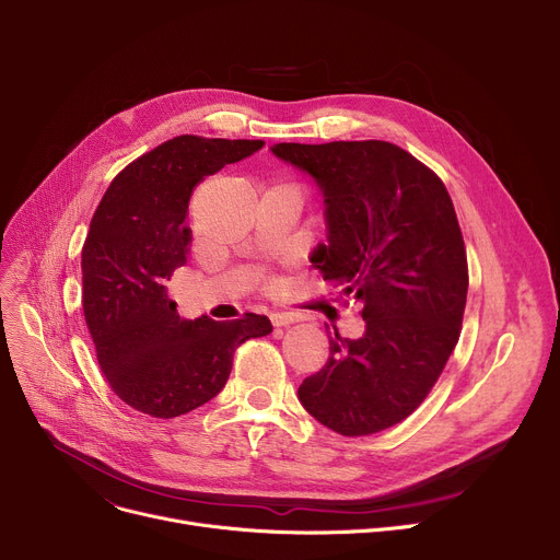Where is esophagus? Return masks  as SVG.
Instances as JSON below:
<instances>
[{"label":"esophagus","mask_w":560,"mask_h":560,"mask_svg":"<svg viewBox=\"0 0 560 560\" xmlns=\"http://www.w3.org/2000/svg\"><path fill=\"white\" fill-rule=\"evenodd\" d=\"M270 319H272L275 326H288V324L300 319V315H296V313H272Z\"/></svg>","instance_id":"esophagus-1"}]
</instances>
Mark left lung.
I'll use <instances>...</instances> for the list:
<instances>
[{"instance_id": "8db88e82", "label": "left lung", "mask_w": 560, "mask_h": 560, "mask_svg": "<svg viewBox=\"0 0 560 560\" xmlns=\"http://www.w3.org/2000/svg\"><path fill=\"white\" fill-rule=\"evenodd\" d=\"M272 153L319 184L328 245L313 252V268L364 319L358 340L326 330L330 355L300 400L338 434L387 430L425 400L459 340L468 260L453 200L432 168L389 141L277 143Z\"/></svg>"}]
</instances>
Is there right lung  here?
<instances>
[{"label": "right lung", "mask_w": 560, "mask_h": 560, "mask_svg": "<svg viewBox=\"0 0 560 560\" xmlns=\"http://www.w3.org/2000/svg\"><path fill=\"white\" fill-rule=\"evenodd\" d=\"M264 148L179 135L130 162L98 202L83 245V313L107 385L126 405L175 419L225 387L234 351L272 330L266 315L179 319L166 292L186 264L196 186Z\"/></svg>", "instance_id": "obj_1"}]
</instances>
